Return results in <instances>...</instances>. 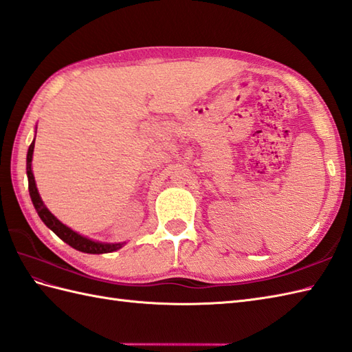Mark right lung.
Here are the masks:
<instances>
[{
	"label": "right lung",
	"mask_w": 352,
	"mask_h": 352,
	"mask_svg": "<svg viewBox=\"0 0 352 352\" xmlns=\"http://www.w3.org/2000/svg\"><path fill=\"white\" fill-rule=\"evenodd\" d=\"M32 151H34V141L31 142L30 148H28V154H27V177H28V190H30V196L32 201V206H34L38 217L43 220V223L52 230L56 235L60 236L63 241H65L72 246L73 249H76L79 252L84 253H109L113 250H118L122 248L124 243H100V241H94L89 240L87 236H82L80 234L75 232L73 230H70L69 226H65L64 223H61L58 219H56L51 211H49L45 204L40 198L38 190L36 187V179L34 175H32V169H31V162H32Z\"/></svg>",
	"instance_id": "right-lung-1"
}]
</instances>
